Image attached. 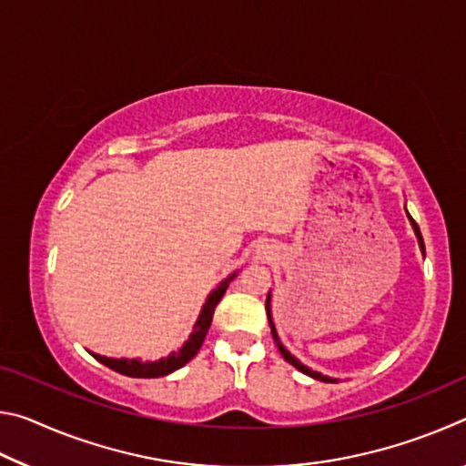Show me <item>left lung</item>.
I'll return each mask as SVG.
<instances>
[{"label":"left lung","instance_id":"8db88e82","mask_svg":"<svg viewBox=\"0 0 466 466\" xmlns=\"http://www.w3.org/2000/svg\"><path fill=\"white\" fill-rule=\"evenodd\" d=\"M409 216V214H407ZM409 222H411V228H413V232H415V236H417V242H420V250H421V255L425 257V244H423V238H421V232H420V226L415 224V219L409 216ZM265 310H267V319H269V327H271V335H273V341L278 343V350L281 351V356H283V360L286 361H289L291 366L294 368H298L299 372H304L306 376H310V378H314V380H320V382H339L337 378H330V376H325V374H320V372H317V370H312V368H309V366H304L302 361H299L296 356H291V353L286 350V347H283V343L279 341V335H278V329H275V325H273V317H271V291L269 294H267V302H265Z\"/></svg>","mask_w":466,"mask_h":466}]
</instances>
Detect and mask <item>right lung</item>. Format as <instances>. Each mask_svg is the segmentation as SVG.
Masks as SVG:
<instances>
[{
  "instance_id": "add662e5",
  "label": "right lung",
  "mask_w": 466,
  "mask_h": 466,
  "mask_svg": "<svg viewBox=\"0 0 466 466\" xmlns=\"http://www.w3.org/2000/svg\"><path fill=\"white\" fill-rule=\"evenodd\" d=\"M236 275H238V271L228 275L224 281H219V286L216 289H211V294L208 296V299H205L199 317H197V322L193 325V333L188 335V339L178 351H172L170 356L160 358L156 361H141V360H127V358L116 360V358L100 356V353H92V356L106 368L131 378H160L175 372L178 368H183L187 361H191L197 356V351L201 350L203 339L208 335L209 325H211V319H214L216 306L219 304V299H222L228 286H230V281L236 278Z\"/></svg>"
}]
</instances>
